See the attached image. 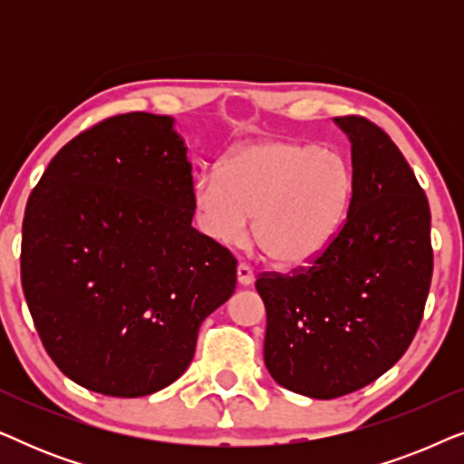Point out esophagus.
I'll return each instance as SVG.
<instances>
[{"label":"esophagus","instance_id":"34e87169","mask_svg":"<svg viewBox=\"0 0 464 464\" xmlns=\"http://www.w3.org/2000/svg\"><path fill=\"white\" fill-rule=\"evenodd\" d=\"M237 276H238V283L240 285H251L253 283V270H251V266H246V264H238V268H237Z\"/></svg>","mask_w":464,"mask_h":464}]
</instances>
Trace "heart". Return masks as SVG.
Returning <instances> with one entry per match:
<instances>
[{
    "instance_id": "heart-1",
    "label": "heart",
    "mask_w": 464,
    "mask_h": 464,
    "mask_svg": "<svg viewBox=\"0 0 464 464\" xmlns=\"http://www.w3.org/2000/svg\"><path fill=\"white\" fill-rule=\"evenodd\" d=\"M353 175L334 150L266 139L240 145L194 188L202 226L224 245L243 243L256 218V243L283 268L313 262L344 224Z\"/></svg>"
}]
</instances>
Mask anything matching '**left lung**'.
Instances as JSON below:
<instances>
[{
    "instance_id": "left-lung-1",
    "label": "left lung",
    "mask_w": 464,
    "mask_h": 464,
    "mask_svg": "<svg viewBox=\"0 0 464 464\" xmlns=\"http://www.w3.org/2000/svg\"><path fill=\"white\" fill-rule=\"evenodd\" d=\"M334 120L353 145L344 224L306 268L256 281L266 367L285 389L313 399L363 389L403 357L433 276L430 208L414 170L367 118Z\"/></svg>"
}]
</instances>
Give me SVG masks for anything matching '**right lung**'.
Returning <instances> with one entry per match:
<instances>
[{
  "label": "right lung",
  "mask_w": 464,
  "mask_h": 464,
  "mask_svg": "<svg viewBox=\"0 0 464 464\" xmlns=\"http://www.w3.org/2000/svg\"><path fill=\"white\" fill-rule=\"evenodd\" d=\"M173 118L120 113L61 148L29 196L21 283L50 359L88 391L143 397L188 370L237 259L192 227Z\"/></svg>",
  "instance_id": "add662e5"
}]
</instances>
